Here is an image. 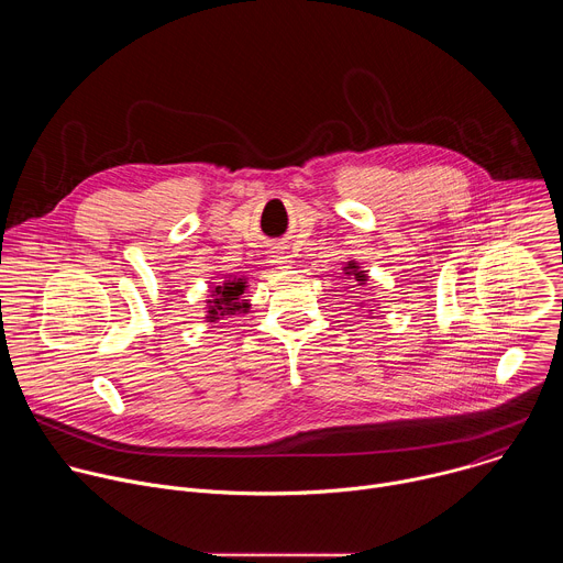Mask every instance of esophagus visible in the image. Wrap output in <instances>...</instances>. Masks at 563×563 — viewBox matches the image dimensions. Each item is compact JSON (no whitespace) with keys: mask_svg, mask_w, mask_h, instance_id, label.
I'll return each mask as SVG.
<instances>
[{"mask_svg":"<svg viewBox=\"0 0 563 563\" xmlns=\"http://www.w3.org/2000/svg\"><path fill=\"white\" fill-rule=\"evenodd\" d=\"M272 263H274V265H278V267H283V269H285V267H287V265H289V263H291V261H289V256H285V254H283V252H276V254H274V256H272Z\"/></svg>","mask_w":563,"mask_h":563,"instance_id":"obj_1","label":"esophagus"}]
</instances>
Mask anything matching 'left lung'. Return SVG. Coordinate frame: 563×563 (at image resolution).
<instances>
[{
	"label": "left lung",
	"mask_w": 563,
	"mask_h": 563,
	"mask_svg": "<svg viewBox=\"0 0 563 563\" xmlns=\"http://www.w3.org/2000/svg\"><path fill=\"white\" fill-rule=\"evenodd\" d=\"M343 272H345V276H354V280H356L358 285H365V280H367V274L361 272L354 261H350V263L343 267Z\"/></svg>",
	"instance_id": "1"
}]
</instances>
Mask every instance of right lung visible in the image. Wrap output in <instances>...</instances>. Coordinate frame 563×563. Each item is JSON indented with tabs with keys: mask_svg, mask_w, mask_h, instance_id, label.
<instances>
[{
	"mask_svg": "<svg viewBox=\"0 0 563 563\" xmlns=\"http://www.w3.org/2000/svg\"><path fill=\"white\" fill-rule=\"evenodd\" d=\"M245 289H247L245 278H233V280H224L222 285H216L211 289V300H207L209 323H213V320H218L224 313L247 309V302H240V296L245 294Z\"/></svg>",
	"mask_w": 563,
	"mask_h": 563,
	"instance_id": "right-lung-1",
	"label": "right lung"
}]
</instances>
